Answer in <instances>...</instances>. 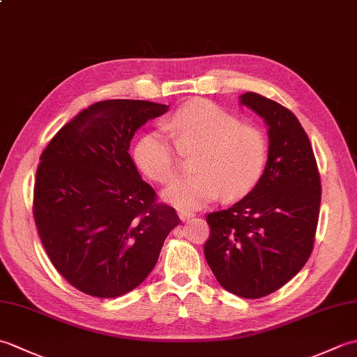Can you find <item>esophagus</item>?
Segmentation results:
<instances>
[{
    "mask_svg": "<svg viewBox=\"0 0 357 357\" xmlns=\"http://www.w3.org/2000/svg\"><path fill=\"white\" fill-rule=\"evenodd\" d=\"M178 215L183 222H188L192 218H195V213H192V211H187V210H178Z\"/></svg>",
    "mask_w": 357,
    "mask_h": 357,
    "instance_id": "1",
    "label": "esophagus"
}]
</instances>
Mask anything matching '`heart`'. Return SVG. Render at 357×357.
I'll list each match as a JSON object with an SVG mask.
<instances>
[{
	"label": "heart",
	"instance_id": "1",
	"mask_svg": "<svg viewBox=\"0 0 357 357\" xmlns=\"http://www.w3.org/2000/svg\"><path fill=\"white\" fill-rule=\"evenodd\" d=\"M164 132H149L135 147V161L150 179L172 184L179 176L181 153H196L193 176L167 190V199L183 208H198L215 201L238 199L262 179L270 144L262 128L241 119L215 102L184 104L165 124Z\"/></svg>",
	"mask_w": 357,
	"mask_h": 357
}]
</instances>
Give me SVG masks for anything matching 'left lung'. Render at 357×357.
<instances>
[{"label":"left lung","mask_w":357,"mask_h":357,"mask_svg":"<svg viewBox=\"0 0 357 357\" xmlns=\"http://www.w3.org/2000/svg\"><path fill=\"white\" fill-rule=\"evenodd\" d=\"M241 102L265 119L268 164L252 192L206 216L207 264L227 291L259 299L294 278L313 252L321 174L298 118L279 102L247 92Z\"/></svg>","instance_id":"8db88e82"}]
</instances>
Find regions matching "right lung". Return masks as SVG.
I'll list each match as a JSON object with an SVG mask.
<instances>
[{"mask_svg":"<svg viewBox=\"0 0 357 357\" xmlns=\"http://www.w3.org/2000/svg\"><path fill=\"white\" fill-rule=\"evenodd\" d=\"M167 105L100 101L43 151L33 187L38 234L59 275L95 298H116L153 270L176 210L158 201L128 155L135 132Z\"/></svg>","mask_w":357,"mask_h":357,"instance_id":"right-lung-1","label":"right lung"}]
</instances>
